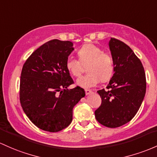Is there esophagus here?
Segmentation results:
<instances>
[{"instance_id": "34e87169", "label": "esophagus", "mask_w": 157, "mask_h": 157, "mask_svg": "<svg viewBox=\"0 0 157 157\" xmlns=\"http://www.w3.org/2000/svg\"><path fill=\"white\" fill-rule=\"evenodd\" d=\"M85 92H86V95H89V94H92V91H91V90H89V89H86Z\"/></svg>"}]
</instances>
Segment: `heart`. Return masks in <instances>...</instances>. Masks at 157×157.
Instances as JSON below:
<instances>
[{
  "instance_id": "b5f03b06",
  "label": "heart",
  "mask_w": 157,
  "mask_h": 157,
  "mask_svg": "<svg viewBox=\"0 0 157 157\" xmlns=\"http://www.w3.org/2000/svg\"><path fill=\"white\" fill-rule=\"evenodd\" d=\"M79 59L68 57L66 61V68L71 75L79 77L82 73V63H89L88 71L89 74L77 79V85L84 89H90L99 84L101 81H107L112 77L114 71L113 58L109 53L103 52V50L96 44L87 43L78 51Z\"/></svg>"
}]
</instances>
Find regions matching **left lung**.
Returning a JSON list of instances; mask_svg holds the SVG:
<instances>
[{
    "label": "left lung",
    "mask_w": 157,
    "mask_h": 157,
    "mask_svg": "<svg viewBox=\"0 0 157 157\" xmlns=\"http://www.w3.org/2000/svg\"><path fill=\"white\" fill-rule=\"evenodd\" d=\"M109 48L114 74L109 90L98 91L102 99L94 112L96 119L105 127L115 128L128 123L140 108L146 92V77L142 63L125 43L111 38Z\"/></svg>",
    "instance_id": "left-lung-1"
}]
</instances>
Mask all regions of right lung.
<instances>
[{
    "label": "right lung",
    "instance_id": "obj_1",
    "mask_svg": "<svg viewBox=\"0 0 157 157\" xmlns=\"http://www.w3.org/2000/svg\"><path fill=\"white\" fill-rule=\"evenodd\" d=\"M74 50L71 42L53 39L36 50L22 68L21 105L29 119L44 131L66 128L74 106L86 95L79 86L68 89L74 81L66 61Z\"/></svg>",
    "mask_w": 157,
    "mask_h": 157
}]
</instances>
